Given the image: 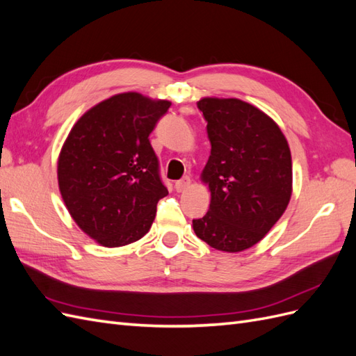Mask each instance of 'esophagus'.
Returning a JSON list of instances; mask_svg holds the SVG:
<instances>
[{
    "mask_svg": "<svg viewBox=\"0 0 356 356\" xmlns=\"http://www.w3.org/2000/svg\"><path fill=\"white\" fill-rule=\"evenodd\" d=\"M190 184H191V178L184 177L175 182V188H177V191H186L190 187Z\"/></svg>",
    "mask_w": 356,
    "mask_h": 356,
    "instance_id": "esophagus-1",
    "label": "esophagus"
}]
</instances>
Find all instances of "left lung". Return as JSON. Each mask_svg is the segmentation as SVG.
<instances>
[{
  "mask_svg": "<svg viewBox=\"0 0 356 356\" xmlns=\"http://www.w3.org/2000/svg\"><path fill=\"white\" fill-rule=\"evenodd\" d=\"M211 156L202 181L209 211L193 220L199 239L225 252L260 242L285 212L293 191V161L284 134L270 117L241 99L203 98Z\"/></svg>",
  "mask_w": 356,
  "mask_h": 356,
  "instance_id": "obj_1",
  "label": "left lung"
}]
</instances>
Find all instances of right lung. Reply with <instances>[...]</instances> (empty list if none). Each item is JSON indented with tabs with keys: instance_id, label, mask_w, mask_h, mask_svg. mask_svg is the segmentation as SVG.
Here are the masks:
<instances>
[{
	"instance_id": "add662e5",
	"label": "right lung",
	"mask_w": 356,
	"mask_h": 356,
	"mask_svg": "<svg viewBox=\"0 0 356 356\" xmlns=\"http://www.w3.org/2000/svg\"><path fill=\"white\" fill-rule=\"evenodd\" d=\"M169 106L135 92L114 95L80 117L60 149L62 199L79 227L104 246L141 239L168 196L148 136Z\"/></svg>"
}]
</instances>
